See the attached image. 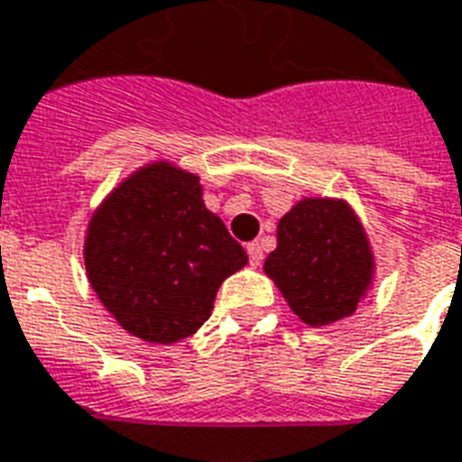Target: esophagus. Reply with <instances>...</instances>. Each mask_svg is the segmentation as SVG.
I'll return each instance as SVG.
<instances>
[{
  "label": "esophagus",
  "instance_id": "1",
  "mask_svg": "<svg viewBox=\"0 0 462 462\" xmlns=\"http://www.w3.org/2000/svg\"><path fill=\"white\" fill-rule=\"evenodd\" d=\"M248 257H250V264L253 267H260L263 264V245L260 243H248Z\"/></svg>",
  "mask_w": 462,
  "mask_h": 462
}]
</instances>
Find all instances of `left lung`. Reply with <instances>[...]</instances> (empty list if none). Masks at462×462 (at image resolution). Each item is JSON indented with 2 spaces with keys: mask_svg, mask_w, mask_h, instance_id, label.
<instances>
[{
  "mask_svg": "<svg viewBox=\"0 0 462 462\" xmlns=\"http://www.w3.org/2000/svg\"><path fill=\"white\" fill-rule=\"evenodd\" d=\"M264 272L303 323L352 316L371 284L374 257L359 219L345 202L303 199L277 226V248Z\"/></svg>",
  "mask_w": 462,
  "mask_h": 462,
  "instance_id": "1",
  "label": "left lung"
}]
</instances>
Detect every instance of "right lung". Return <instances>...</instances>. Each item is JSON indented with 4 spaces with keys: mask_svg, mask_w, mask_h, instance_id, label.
Segmentation results:
<instances>
[{
    "mask_svg": "<svg viewBox=\"0 0 462 462\" xmlns=\"http://www.w3.org/2000/svg\"><path fill=\"white\" fill-rule=\"evenodd\" d=\"M84 260L91 287L125 330L171 345L212 316L221 282L248 255L205 207L198 175L152 163L94 214Z\"/></svg>",
    "mask_w": 462,
    "mask_h": 462,
    "instance_id": "obj_1",
    "label": "right lung"
}]
</instances>
